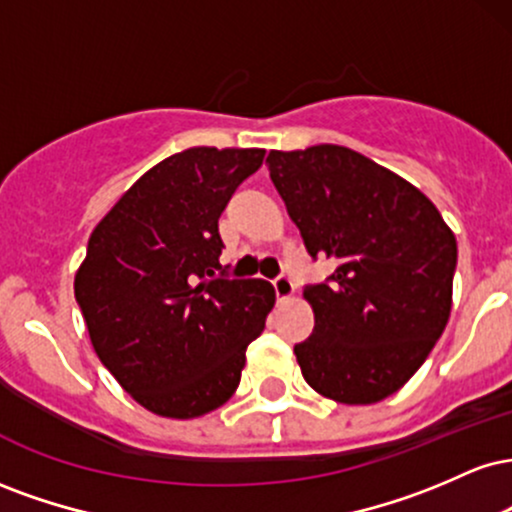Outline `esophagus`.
<instances>
[{"instance_id": "34e87169", "label": "esophagus", "mask_w": 512, "mask_h": 512, "mask_svg": "<svg viewBox=\"0 0 512 512\" xmlns=\"http://www.w3.org/2000/svg\"><path fill=\"white\" fill-rule=\"evenodd\" d=\"M293 291H296V286H293V281L289 279V276H286V274L276 276V279H274V293H276V298H279V301H289V298L293 296Z\"/></svg>"}]
</instances>
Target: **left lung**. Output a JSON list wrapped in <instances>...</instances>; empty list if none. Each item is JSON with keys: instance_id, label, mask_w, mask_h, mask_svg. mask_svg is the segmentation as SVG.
<instances>
[{"instance_id": "8db88e82", "label": "left lung", "mask_w": 512, "mask_h": 512, "mask_svg": "<svg viewBox=\"0 0 512 512\" xmlns=\"http://www.w3.org/2000/svg\"><path fill=\"white\" fill-rule=\"evenodd\" d=\"M269 178L310 257L337 264L305 286L313 334L293 346L305 383L342 404L395 395L448 325L457 240L436 204L358 151H269Z\"/></svg>"}]
</instances>
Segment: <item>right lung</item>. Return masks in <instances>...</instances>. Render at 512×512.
Returning <instances> with one entry per match:
<instances>
[{"mask_svg":"<svg viewBox=\"0 0 512 512\" xmlns=\"http://www.w3.org/2000/svg\"><path fill=\"white\" fill-rule=\"evenodd\" d=\"M264 149L195 146L156 163L88 238L74 296L93 351L134 402L197 419L238 390L274 289L223 279L219 216Z\"/></svg>","mask_w":512,"mask_h":512,"instance_id":"add662e5","label":"right lung"}]
</instances>
